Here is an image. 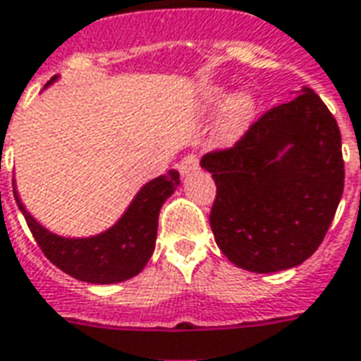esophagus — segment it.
I'll return each mask as SVG.
<instances>
[{"label": "esophagus", "mask_w": 361, "mask_h": 361, "mask_svg": "<svg viewBox=\"0 0 361 361\" xmlns=\"http://www.w3.org/2000/svg\"><path fill=\"white\" fill-rule=\"evenodd\" d=\"M196 171H198V157L196 155H186L185 159L178 163V173L183 176H188Z\"/></svg>", "instance_id": "obj_1"}]
</instances>
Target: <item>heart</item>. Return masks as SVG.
Returning a JSON list of instances; mask_svg holds the SVG:
<instances>
[{
  "label": "heart",
  "mask_w": 361,
  "mask_h": 361,
  "mask_svg": "<svg viewBox=\"0 0 361 361\" xmlns=\"http://www.w3.org/2000/svg\"><path fill=\"white\" fill-rule=\"evenodd\" d=\"M219 99H221V93L214 91L212 97H209V103L216 104ZM255 114H257V99H255V94L249 93V91H241V93L235 94L233 99L227 103L224 116L219 120V126L216 130L217 145L231 147V145L237 144L245 135V132L249 130Z\"/></svg>",
  "instance_id": "1"
}]
</instances>
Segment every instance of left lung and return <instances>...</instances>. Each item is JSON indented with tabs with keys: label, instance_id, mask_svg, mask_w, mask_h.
Wrapping results in <instances>:
<instances>
[{
	"label": "left lung",
	"instance_id": "8db88e82",
	"mask_svg": "<svg viewBox=\"0 0 361 361\" xmlns=\"http://www.w3.org/2000/svg\"><path fill=\"white\" fill-rule=\"evenodd\" d=\"M217 194L209 226L235 267L270 274L323 243L344 190L342 140L321 97L303 87L227 152L204 155Z\"/></svg>",
	"mask_w": 361,
	"mask_h": 361
}]
</instances>
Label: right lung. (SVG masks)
<instances>
[{
	"label": "right lung",
	"mask_w": 361,
	"mask_h": 361,
	"mask_svg": "<svg viewBox=\"0 0 361 361\" xmlns=\"http://www.w3.org/2000/svg\"><path fill=\"white\" fill-rule=\"evenodd\" d=\"M60 75L50 79L48 85ZM46 85V87H48ZM180 185L176 171H169L145 183L116 224L89 237H63L52 233L30 216L13 180V194L32 237L46 258L75 280L89 283H118L137 276L155 250L157 221L163 202Z\"/></svg>",
	"instance_id": "obj_1"
}]
</instances>
